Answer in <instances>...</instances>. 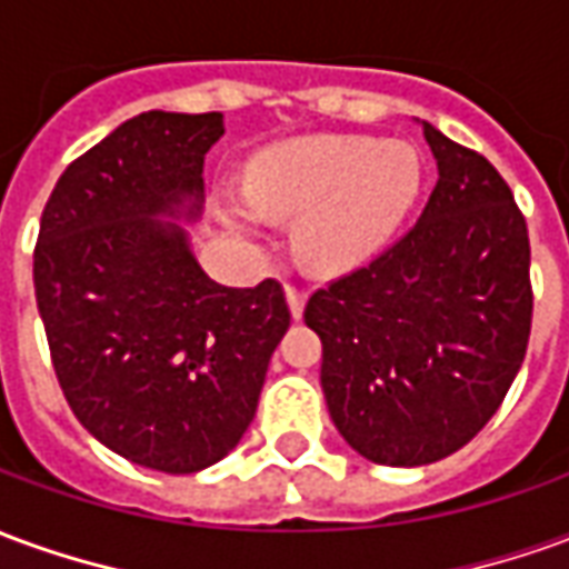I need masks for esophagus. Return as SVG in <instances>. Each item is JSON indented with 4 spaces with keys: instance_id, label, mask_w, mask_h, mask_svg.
<instances>
[{
    "instance_id": "34e87169",
    "label": "esophagus",
    "mask_w": 569,
    "mask_h": 569,
    "mask_svg": "<svg viewBox=\"0 0 569 569\" xmlns=\"http://www.w3.org/2000/svg\"><path fill=\"white\" fill-rule=\"evenodd\" d=\"M286 301H289V313L292 317H301L305 313V301H308V289H301V286L289 283L286 286Z\"/></svg>"
}]
</instances>
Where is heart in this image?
Returning <instances> with one entry per match:
<instances>
[{"label": "heart", "mask_w": 569, "mask_h": 569, "mask_svg": "<svg viewBox=\"0 0 569 569\" xmlns=\"http://www.w3.org/2000/svg\"><path fill=\"white\" fill-rule=\"evenodd\" d=\"M423 186L418 149L371 137H301L252 154L243 170L249 203L224 219L252 234L259 212L297 219L296 249L310 271L345 273L378 256L406 222Z\"/></svg>", "instance_id": "heart-1"}]
</instances>
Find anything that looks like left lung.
I'll list each match as a JSON object with an SVG mask.
<instances>
[{
  "mask_svg": "<svg viewBox=\"0 0 569 569\" xmlns=\"http://www.w3.org/2000/svg\"><path fill=\"white\" fill-rule=\"evenodd\" d=\"M423 137L439 182L415 228L305 308L335 427L381 466L460 451L509 393L533 317L527 222L506 179L427 121Z\"/></svg>",
  "mask_w": 569,
  "mask_h": 569,
  "instance_id": "8db88e82",
  "label": "left lung"
}]
</instances>
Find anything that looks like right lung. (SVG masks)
Instances as JSON below:
<instances>
[{
    "mask_svg": "<svg viewBox=\"0 0 569 569\" xmlns=\"http://www.w3.org/2000/svg\"><path fill=\"white\" fill-rule=\"evenodd\" d=\"M222 112H142L69 163L44 203L32 283L72 415L170 476L219 463L256 418L289 329L283 286L231 289L191 256Z\"/></svg>",
    "mask_w": 569,
    "mask_h": 569,
    "instance_id": "add662e5",
    "label": "right lung"
}]
</instances>
